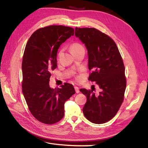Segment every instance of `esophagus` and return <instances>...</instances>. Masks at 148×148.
Here are the masks:
<instances>
[{
    "label": "esophagus",
    "instance_id": "obj_1",
    "mask_svg": "<svg viewBox=\"0 0 148 148\" xmlns=\"http://www.w3.org/2000/svg\"><path fill=\"white\" fill-rule=\"evenodd\" d=\"M74 89H75V92L76 93H79L80 90H79V88L77 87V86H75L74 87Z\"/></svg>",
    "mask_w": 148,
    "mask_h": 148
}]
</instances>
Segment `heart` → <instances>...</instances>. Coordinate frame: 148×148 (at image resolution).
I'll return each mask as SVG.
<instances>
[{
    "instance_id": "b5f03b06",
    "label": "heart",
    "mask_w": 148,
    "mask_h": 148,
    "mask_svg": "<svg viewBox=\"0 0 148 148\" xmlns=\"http://www.w3.org/2000/svg\"><path fill=\"white\" fill-rule=\"evenodd\" d=\"M70 50H71V51L73 54L77 51H79L80 50H84L83 47L78 42H74L71 44V45H70ZM62 52V50H60L58 53V57L60 56ZM82 78V75H77L75 77V79L77 80H80Z\"/></svg>"
}]
</instances>
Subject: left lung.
<instances>
[{"label": "left lung", "instance_id": "left-lung-1", "mask_svg": "<svg viewBox=\"0 0 148 148\" xmlns=\"http://www.w3.org/2000/svg\"><path fill=\"white\" fill-rule=\"evenodd\" d=\"M75 35L88 50L92 71L88 80L100 88L98 95L93 89H80L87 98L83 114L92 123H106L116 114L124 99L127 80L122 58L113 39L95 28L75 27Z\"/></svg>", "mask_w": 148, "mask_h": 148}]
</instances>
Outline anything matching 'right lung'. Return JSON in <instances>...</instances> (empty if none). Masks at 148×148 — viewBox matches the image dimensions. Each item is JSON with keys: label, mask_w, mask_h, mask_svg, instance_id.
I'll return each instance as SVG.
<instances>
[{"label": "right lung", "mask_w": 148, "mask_h": 148, "mask_svg": "<svg viewBox=\"0 0 148 148\" xmlns=\"http://www.w3.org/2000/svg\"><path fill=\"white\" fill-rule=\"evenodd\" d=\"M74 34L72 27L49 26L36 30L26 44L22 60V91L30 113L43 123L50 125L63 118L64 104L75 92L68 83L60 88L49 86L51 71L57 68L59 47Z\"/></svg>", "instance_id": "1"}]
</instances>
